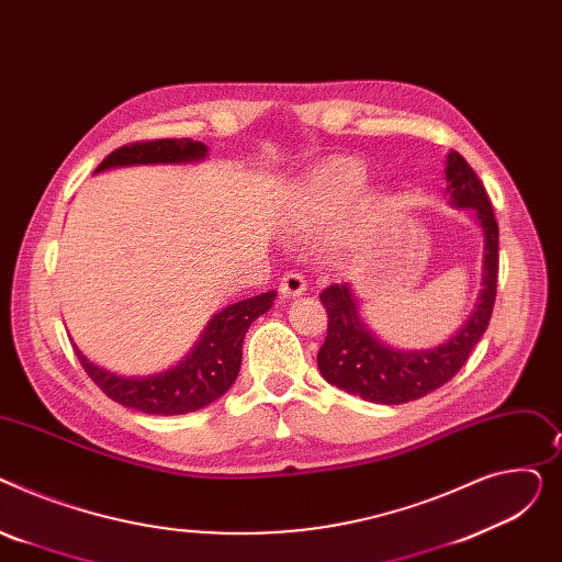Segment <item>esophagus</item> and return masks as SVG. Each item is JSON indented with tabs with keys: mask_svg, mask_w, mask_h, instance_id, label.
<instances>
[{
	"mask_svg": "<svg viewBox=\"0 0 562 562\" xmlns=\"http://www.w3.org/2000/svg\"><path fill=\"white\" fill-rule=\"evenodd\" d=\"M279 290H281V294L283 296H300V294H304V290H306V281H304V277L300 274V272H285L283 277H281V281H279Z\"/></svg>",
	"mask_w": 562,
	"mask_h": 562,
	"instance_id": "1",
	"label": "esophagus"
}]
</instances>
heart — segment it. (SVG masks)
Listing matches in <instances>:
<instances>
[{
  "mask_svg": "<svg viewBox=\"0 0 562 562\" xmlns=\"http://www.w3.org/2000/svg\"><path fill=\"white\" fill-rule=\"evenodd\" d=\"M362 183V168L349 158H334L308 179L300 202V220L304 226L331 224L342 215L351 196ZM370 211V200L356 206V215L362 217Z\"/></svg>",
  "mask_w": 562,
  "mask_h": 562,
  "instance_id": "heart-1",
  "label": "heart"
}]
</instances>
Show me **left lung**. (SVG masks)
Listing matches in <instances>:
<instances>
[{
  "mask_svg": "<svg viewBox=\"0 0 562 562\" xmlns=\"http://www.w3.org/2000/svg\"><path fill=\"white\" fill-rule=\"evenodd\" d=\"M447 190L458 209H474L485 234L483 290L474 315L442 347L426 351H397L381 345L358 317V306L347 283H334L319 292L326 308V338L317 351L322 376L360 400L374 404H408L442 387L465 366L472 349L485 334L497 300L499 226L485 186L458 151L447 156Z\"/></svg>",
  "mask_w": 562,
  "mask_h": 562,
  "instance_id": "1",
  "label": "left lung"
}]
</instances>
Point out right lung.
Returning a JSON list of instances; mask_svg holds the SVG:
<instances>
[{"label": "right lung", "mask_w": 562, "mask_h": 562, "mask_svg": "<svg viewBox=\"0 0 562 562\" xmlns=\"http://www.w3.org/2000/svg\"><path fill=\"white\" fill-rule=\"evenodd\" d=\"M206 156V145L190 138L140 140L111 151L97 172L120 168V165H151V162H186ZM274 292H262L228 308L220 311L211 322L204 338L192 353L170 372L147 379H124L92 366L79 349H75L81 368L113 402L149 415H183L194 413L234 385L240 360L243 340L249 324L272 306Z\"/></svg>", "instance_id": "right-lung-1"}]
</instances>
